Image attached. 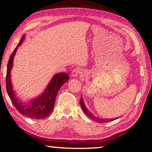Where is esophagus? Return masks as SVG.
Segmentation results:
<instances>
[{
	"instance_id": "1",
	"label": "esophagus",
	"mask_w": 152,
	"mask_h": 152,
	"mask_svg": "<svg viewBox=\"0 0 152 152\" xmlns=\"http://www.w3.org/2000/svg\"><path fill=\"white\" fill-rule=\"evenodd\" d=\"M82 73V72L80 69L75 68V69H74L72 72V76H78L79 75H81Z\"/></svg>"
}]
</instances>
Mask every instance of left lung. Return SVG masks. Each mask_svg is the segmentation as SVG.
<instances>
[{"label":"left lung","instance_id":"left-lung-1","mask_svg":"<svg viewBox=\"0 0 152 152\" xmlns=\"http://www.w3.org/2000/svg\"><path fill=\"white\" fill-rule=\"evenodd\" d=\"M80 105L82 107V109H83L84 112L85 113V114L86 115H88V117L91 118V119H92L93 121H96L98 123H107V122H110V121H112L116 119L117 118H114V119H101V118H99V117H95L94 115H93L92 114V113L89 111V110L87 109V108L86 107L85 104L84 103V101L83 100H82V97H81L80 99Z\"/></svg>","mask_w":152,"mask_h":152}]
</instances>
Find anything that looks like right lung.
I'll use <instances>...</instances> for the list:
<instances>
[{"instance_id": "add662e5", "label": "right lung", "mask_w": 152, "mask_h": 152, "mask_svg": "<svg viewBox=\"0 0 152 152\" xmlns=\"http://www.w3.org/2000/svg\"><path fill=\"white\" fill-rule=\"evenodd\" d=\"M25 38V35L22 36L17 48L12 51L10 56L8 64H7L6 76V88L10 99L11 100L15 107L20 114L25 115L31 119H42L47 117L51 114L54 107L56 98L61 86L70 79V76L66 73L56 74L46 88L44 92L39 97L29 102L28 104H23L19 101L16 97L11 81V70L12 67L13 58L16 53L17 47L21 44Z\"/></svg>"}]
</instances>
